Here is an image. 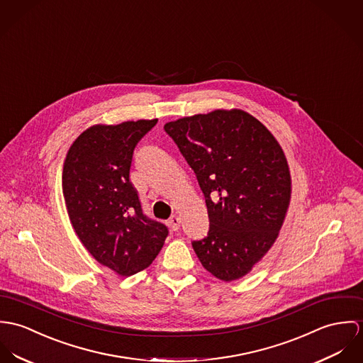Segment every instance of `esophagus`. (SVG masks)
<instances>
[{
    "label": "esophagus",
    "instance_id": "obj_1",
    "mask_svg": "<svg viewBox=\"0 0 363 363\" xmlns=\"http://www.w3.org/2000/svg\"><path fill=\"white\" fill-rule=\"evenodd\" d=\"M168 224H169V227H171L172 231H178V230H179V225H181V218H179L178 216H172V217L169 218Z\"/></svg>",
    "mask_w": 363,
    "mask_h": 363
}]
</instances>
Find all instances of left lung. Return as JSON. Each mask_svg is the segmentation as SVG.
Returning a JSON list of instances; mask_svg holds the SVG:
<instances>
[{
	"mask_svg": "<svg viewBox=\"0 0 363 363\" xmlns=\"http://www.w3.org/2000/svg\"><path fill=\"white\" fill-rule=\"evenodd\" d=\"M164 130L196 174L210 228L192 242L201 266L223 281L247 274L279 237L291 175L272 132L242 110L167 122Z\"/></svg>",
	"mask_w": 363,
	"mask_h": 363,
	"instance_id": "1",
	"label": "left lung"
}]
</instances>
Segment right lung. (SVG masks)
<instances>
[{"label": "right lung", "mask_w": 363, "mask_h": 363, "mask_svg": "<svg viewBox=\"0 0 363 363\" xmlns=\"http://www.w3.org/2000/svg\"><path fill=\"white\" fill-rule=\"evenodd\" d=\"M157 120L94 125L69 147L62 192L71 224L89 253L129 277L152 264L167 227L143 214L129 179L133 150Z\"/></svg>", "instance_id": "1"}]
</instances>
